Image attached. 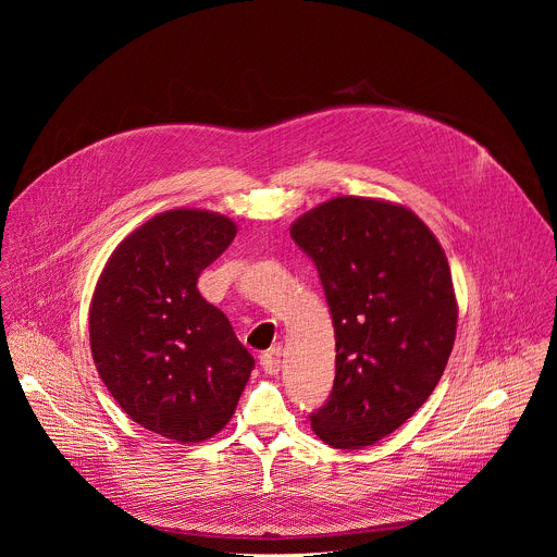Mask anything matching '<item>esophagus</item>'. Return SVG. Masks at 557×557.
Here are the masks:
<instances>
[{
    "label": "esophagus",
    "instance_id": "obj_1",
    "mask_svg": "<svg viewBox=\"0 0 557 557\" xmlns=\"http://www.w3.org/2000/svg\"><path fill=\"white\" fill-rule=\"evenodd\" d=\"M260 366L267 374H277L282 370V348H273L260 357Z\"/></svg>",
    "mask_w": 557,
    "mask_h": 557
}]
</instances>
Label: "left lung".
<instances>
[{"instance_id": "1", "label": "left lung", "mask_w": 557, "mask_h": 557, "mask_svg": "<svg viewBox=\"0 0 557 557\" xmlns=\"http://www.w3.org/2000/svg\"><path fill=\"white\" fill-rule=\"evenodd\" d=\"M310 256L335 326V385L310 428L361 449L401 428L434 392L456 339L447 256L408 207L339 196L290 224Z\"/></svg>"}]
</instances>
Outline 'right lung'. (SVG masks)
Returning <instances> with one entry per match:
<instances>
[{"mask_svg": "<svg viewBox=\"0 0 557 557\" xmlns=\"http://www.w3.org/2000/svg\"><path fill=\"white\" fill-rule=\"evenodd\" d=\"M235 233L215 211L158 213L114 249L90 301V350L114 401L181 445L231 421L256 366L226 314L196 288Z\"/></svg>", "mask_w": 557, "mask_h": 557, "instance_id": "add662e5", "label": "right lung"}]
</instances>
